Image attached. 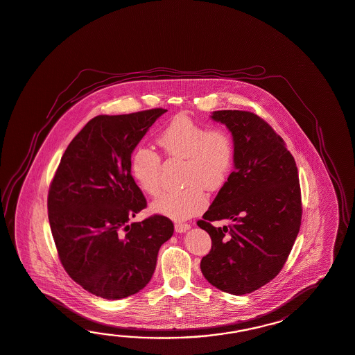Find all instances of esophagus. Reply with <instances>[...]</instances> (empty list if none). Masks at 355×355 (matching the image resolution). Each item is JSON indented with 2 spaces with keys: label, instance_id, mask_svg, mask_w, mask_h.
<instances>
[{
  "label": "esophagus",
  "instance_id": "1",
  "mask_svg": "<svg viewBox=\"0 0 355 355\" xmlns=\"http://www.w3.org/2000/svg\"><path fill=\"white\" fill-rule=\"evenodd\" d=\"M190 229V225L188 223H175V231L176 232H185V231H188Z\"/></svg>",
  "mask_w": 355,
  "mask_h": 355
}]
</instances>
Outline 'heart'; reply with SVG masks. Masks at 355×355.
<instances>
[{
  "label": "heart",
  "instance_id": "b5f03b06",
  "mask_svg": "<svg viewBox=\"0 0 355 355\" xmlns=\"http://www.w3.org/2000/svg\"><path fill=\"white\" fill-rule=\"evenodd\" d=\"M157 144L170 159H182V189L166 190L157 197L150 211L182 221L200 214L208 205L206 189L223 188L234 166V141L227 130L199 124L189 116L173 117ZM130 173L138 188L149 196L159 189L161 157L152 149H135L130 157Z\"/></svg>",
  "mask_w": 355,
  "mask_h": 355
}]
</instances>
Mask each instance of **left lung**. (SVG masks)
I'll return each instance as SVG.
<instances>
[{"instance_id":"8db88e82","label":"left lung","mask_w":355,"mask_h":355,"mask_svg":"<svg viewBox=\"0 0 355 355\" xmlns=\"http://www.w3.org/2000/svg\"><path fill=\"white\" fill-rule=\"evenodd\" d=\"M234 141V171L198 226L212 248L200 261L209 284L244 295L275 279L288 259L302 223L297 164L272 128L249 111H214ZM229 219L216 228L214 220Z\"/></svg>"}]
</instances>
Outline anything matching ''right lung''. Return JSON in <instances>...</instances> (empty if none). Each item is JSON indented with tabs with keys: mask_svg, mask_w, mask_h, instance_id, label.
Here are the masks:
<instances>
[{
	"mask_svg": "<svg viewBox=\"0 0 355 355\" xmlns=\"http://www.w3.org/2000/svg\"><path fill=\"white\" fill-rule=\"evenodd\" d=\"M167 110L92 119L67 146L49 190V220L67 275L97 297L116 300L144 288L173 223L147 207L130 173V157Z\"/></svg>",
	"mask_w": 355,
	"mask_h": 355,
	"instance_id": "obj_1",
	"label": "right lung"
}]
</instances>
